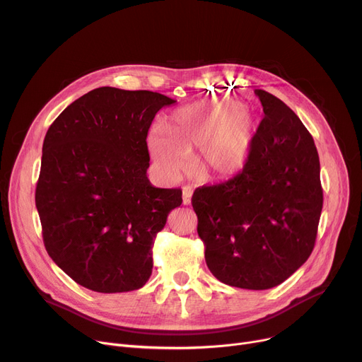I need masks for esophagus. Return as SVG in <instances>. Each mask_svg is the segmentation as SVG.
<instances>
[{
  "label": "esophagus",
  "instance_id": "obj_1",
  "mask_svg": "<svg viewBox=\"0 0 362 362\" xmlns=\"http://www.w3.org/2000/svg\"><path fill=\"white\" fill-rule=\"evenodd\" d=\"M192 194H194V191H192L191 186H185V187H183V204H185V205L191 204V201H192Z\"/></svg>",
  "mask_w": 362,
  "mask_h": 362
}]
</instances>
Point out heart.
I'll list each match as a JSON object with an SVG mask.
<instances>
[{
    "label": "heart",
    "mask_w": 362,
    "mask_h": 362,
    "mask_svg": "<svg viewBox=\"0 0 362 362\" xmlns=\"http://www.w3.org/2000/svg\"><path fill=\"white\" fill-rule=\"evenodd\" d=\"M233 101L211 100L176 110L168 130L154 124L146 136L158 170L175 179L187 167L189 154L198 151L197 168L206 179L230 177L250 158L255 122Z\"/></svg>",
    "instance_id": "obj_1"
}]
</instances>
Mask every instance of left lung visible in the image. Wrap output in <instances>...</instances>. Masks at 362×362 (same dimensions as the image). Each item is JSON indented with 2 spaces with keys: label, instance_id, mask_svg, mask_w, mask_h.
Here are the masks:
<instances>
[{
  "label": "left lung",
  "instance_id": "1",
  "mask_svg": "<svg viewBox=\"0 0 362 362\" xmlns=\"http://www.w3.org/2000/svg\"><path fill=\"white\" fill-rule=\"evenodd\" d=\"M264 119L248 161L223 183L195 189L192 206L208 269L229 286L264 291L311 255L322 208L320 158L296 114L255 89Z\"/></svg>",
  "mask_w": 362,
  "mask_h": 362
}]
</instances>
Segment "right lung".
<instances>
[{
	"label": "right lung",
	"instance_id": "1",
	"mask_svg": "<svg viewBox=\"0 0 362 362\" xmlns=\"http://www.w3.org/2000/svg\"><path fill=\"white\" fill-rule=\"evenodd\" d=\"M176 101L151 90L97 88L49 126L35 204L45 250L81 286L101 293L142 288L152 246L180 189L146 177L148 130Z\"/></svg>",
	"mask_w": 362,
	"mask_h": 362
}]
</instances>
